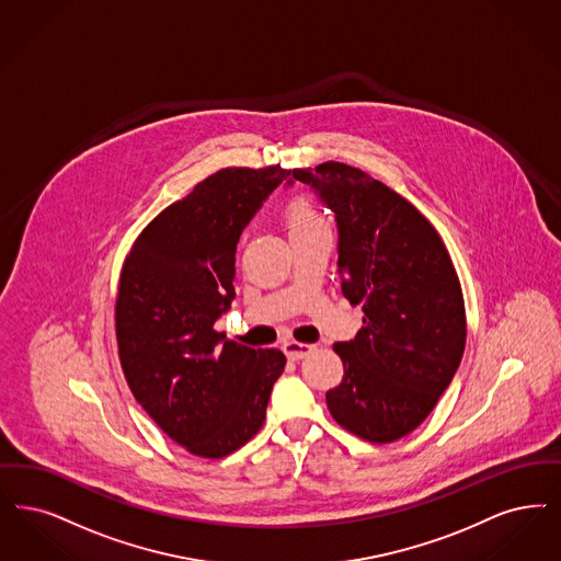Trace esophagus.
Segmentation results:
<instances>
[{
  "label": "esophagus",
  "mask_w": 561,
  "mask_h": 561,
  "mask_svg": "<svg viewBox=\"0 0 561 561\" xmlns=\"http://www.w3.org/2000/svg\"><path fill=\"white\" fill-rule=\"evenodd\" d=\"M313 344H302V342H284V346H282V351L286 353V357L290 360L302 359V357H307L309 353H313Z\"/></svg>",
  "instance_id": "obj_1"
}]
</instances>
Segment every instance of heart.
<instances>
[{
  "label": "heart",
  "instance_id": "1",
  "mask_svg": "<svg viewBox=\"0 0 561 561\" xmlns=\"http://www.w3.org/2000/svg\"><path fill=\"white\" fill-rule=\"evenodd\" d=\"M284 219L288 225L290 238L291 236H298V233H311V231L328 227L323 215L317 208V204L309 196L291 198L284 208Z\"/></svg>",
  "mask_w": 561,
  "mask_h": 561
}]
</instances>
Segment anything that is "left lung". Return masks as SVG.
Returning <instances> with one entry per match:
<instances>
[{"label":"left lung","instance_id":"obj_1","mask_svg":"<svg viewBox=\"0 0 561 561\" xmlns=\"http://www.w3.org/2000/svg\"><path fill=\"white\" fill-rule=\"evenodd\" d=\"M291 178L336 215L342 294L365 313L357 336L334 344L344 378L328 409L363 440L394 443L426 420L463 357L459 277L426 217L365 171L330 160Z\"/></svg>","mask_w":561,"mask_h":561}]
</instances>
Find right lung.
I'll use <instances>...</instances> for the list:
<instances>
[{
	"label": "right lung",
	"mask_w": 561,
	"mask_h": 561,
	"mask_svg": "<svg viewBox=\"0 0 561 561\" xmlns=\"http://www.w3.org/2000/svg\"><path fill=\"white\" fill-rule=\"evenodd\" d=\"M279 164L221 169L167 206L135 240L116 296L118 357L135 401L178 445L208 459L261 430L286 357L215 330L236 298V247L288 180Z\"/></svg>",
	"instance_id": "add662e5"
}]
</instances>
